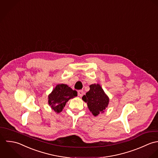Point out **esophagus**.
I'll list each match as a JSON object with an SVG mask.
<instances>
[{
    "label": "esophagus",
    "mask_w": 158,
    "mask_h": 158,
    "mask_svg": "<svg viewBox=\"0 0 158 158\" xmlns=\"http://www.w3.org/2000/svg\"><path fill=\"white\" fill-rule=\"evenodd\" d=\"M78 95L80 97H82L84 95V91L83 90H79L78 91Z\"/></svg>",
    "instance_id": "1"
}]
</instances>
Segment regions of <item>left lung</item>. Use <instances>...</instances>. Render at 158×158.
<instances>
[{
    "label": "left lung",
    "mask_w": 158,
    "mask_h": 158,
    "mask_svg": "<svg viewBox=\"0 0 158 158\" xmlns=\"http://www.w3.org/2000/svg\"><path fill=\"white\" fill-rule=\"evenodd\" d=\"M82 100L87 103L89 110L94 116L104 112L109 104V98L99 84L90 85V90L84 95Z\"/></svg>",
    "instance_id": "8db88e82"
}]
</instances>
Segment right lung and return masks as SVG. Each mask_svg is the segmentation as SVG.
<instances>
[{
  "mask_svg": "<svg viewBox=\"0 0 158 158\" xmlns=\"http://www.w3.org/2000/svg\"><path fill=\"white\" fill-rule=\"evenodd\" d=\"M77 94L76 90L66 84H57L48 95V104L55 112L59 114L63 110L66 103L70 99L77 96Z\"/></svg>",
  "mask_w": 158,
  "mask_h": 158,
  "instance_id": "add662e5",
  "label": "right lung"
}]
</instances>
